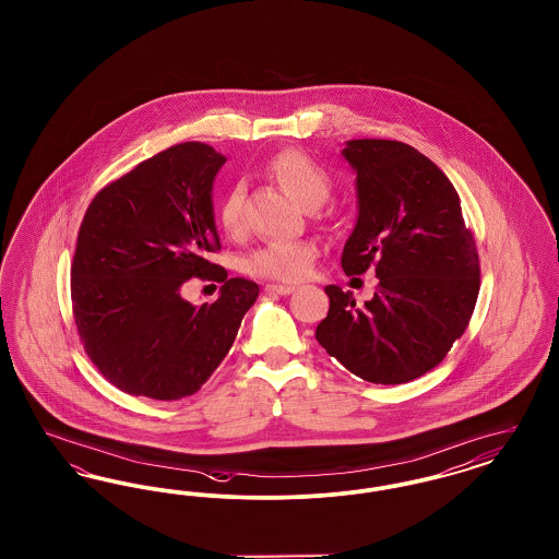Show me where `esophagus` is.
<instances>
[{"label":"esophagus","instance_id":"esophagus-1","mask_svg":"<svg viewBox=\"0 0 559 559\" xmlns=\"http://www.w3.org/2000/svg\"><path fill=\"white\" fill-rule=\"evenodd\" d=\"M267 293H276V295H292L295 292L293 285H266Z\"/></svg>","mask_w":559,"mask_h":559}]
</instances>
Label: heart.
Returning <instances> with one entry per match:
<instances>
[{"label":"heart","mask_w":559,"mask_h":559,"mask_svg":"<svg viewBox=\"0 0 559 559\" xmlns=\"http://www.w3.org/2000/svg\"><path fill=\"white\" fill-rule=\"evenodd\" d=\"M266 171L304 210H319L331 194V178L317 160L301 151H283L267 160ZM245 222V187L237 182L228 188L219 205V224L226 233H239ZM317 258L310 240H272L255 249L245 270L253 276L295 283L301 281Z\"/></svg>","instance_id":"obj_1"}]
</instances>
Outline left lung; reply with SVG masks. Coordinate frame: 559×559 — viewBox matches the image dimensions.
Returning <instances> with one entry per match:
<instances>
[{
    "label": "left lung",
    "instance_id": "8db88e82",
    "mask_svg": "<svg viewBox=\"0 0 559 559\" xmlns=\"http://www.w3.org/2000/svg\"><path fill=\"white\" fill-rule=\"evenodd\" d=\"M358 219L346 240L347 276L374 270L372 299L324 287L317 340L356 377L399 385L444 360L476 308L479 260L459 194L444 171L396 140H349Z\"/></svg>",
    "mask_w": 559,
    "mask_h": 559
}]
</instances>
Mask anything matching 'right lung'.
<instances>
[{"instance_id":"1","label":"right lung","mask_w":559,"mask_h":559,"mask_svg":"<svg viewBox=\"0 0 559 559\" xmlns=\"http://www.w3.org/2000/svg\"><path fill=\"white\" fill-rule=\"evenodd\" d=\"M210 144L185 142L103 188L81 222L71 299L90 360L126 394L180 400L201 390L235 344L260 287L228 278L219 249ZM190 277L225 285L201 309L181 297Z\"/></svg>"}]
</instances>
